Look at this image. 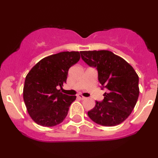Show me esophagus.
Instances as JSON below:
<instances>
[{
  "label": "esophagus",
  "instance_id": "esophagus-1",
  "mask_svg": "<svg viewBox=\"0 0 158 158\" xmlns=\"http://www.w3.org/2000/svg\"><path fill=\"white\" fill-rule=\"evenodd\" d=\"M77 97L79 98H80V99H81V100H84V99H85V98H86V97H85V96H81V94H79V95H77Z\"/></svg>",
  "mask_w": 158,
  "mask_h": 158
}]
</instances>
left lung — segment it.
<instances>
[{"label":"left lung","mask_w":158,"mask_h":158,"mask_svg":"<svg viewBox=\"0 0 158 158\" xmlns=\"http://www.w3.org/2000/svg\"><path fill=\"white\" fill-rule=\"evenodd\" d=\"M82 60L98 71V79L107 90L102 102L87 112L95 123L105 127L120 124L133 110L139 96V78L127 61L110 51H80Z\"/></svg>","instance_id":"obj_1"}]
</instances>
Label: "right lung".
Masks as SVG:
<instances>
[{
  "label": "right lung",
  "instance_id": "1",
  "mask_svg": "<svg viewBox=\"0 0 158 158\" xmlns=\"http://www.w3.org/2000/svg\"><path fill=\"white\" fill-rule=\"evenodd\" d=\"M79 51H64L43 58L28 72L23 87V100L33 121L54 127L67 116L76 96L62 94L58 87L66 83L69 68L79 62Z\"/></svg>",
  "mask_w": 158,
  "mask_h": 158
}]
</instances>
